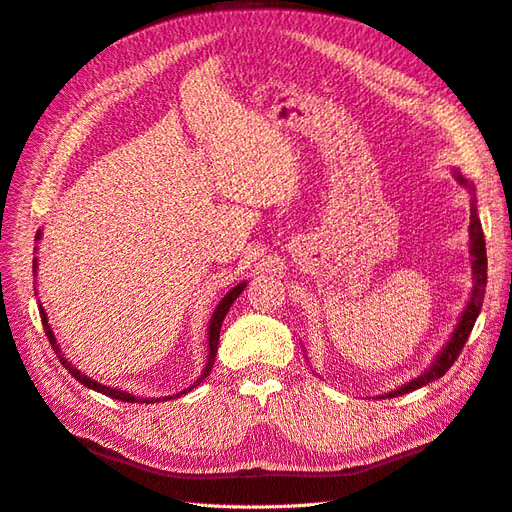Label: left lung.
<instances>
[{
  "label": "left lung",
  "instance_id": "left-lung-1",
  "mask_svg": "<svg viewBox=\"0 0 512 512\" xmlns=\"http://www.w3.org/2000/svg\"><path fill=\"white\" fill-rule=\"evenodd\" d=\"M455 179L466 185L470 192H474V185L463 179L459 173H455ZM470 254H472V275H474V288L470 294V301L468 307L463 309V314L457 322V327L448 339V344L442 348V352L433 359V363L429 365V369H425L421 376H416L414 380H410L408 384L399 386V389L386 393L382 397H399V395H406L410 391L421 389V386L442 378L451 365L457 361V356L461 354L463 346H466L468 337L472 333L474 322L480 314V307H483V299H485V286H487V252H485V235H483V226H480L478 220V213H476V200L472 198V209H470Z\"/></svg>",
  "mask_w": 512,
  "mask_h": 512
}]
</instances>
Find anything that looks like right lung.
<instances>
[{
	"instance_id": "right-lung-1",
	"label": "right lung",
	"mask_w": 512,
	"mask_h": 512,
	"mask_svg": "<svg viewBox=\"0 0 512 512\" xmlns=\"http://www.w3.org/2000/svg\"><path fill=\"white\" fill-rule=\"evenodd\" d=\"M40 237H42V232L38 230L36 241H38ZM36 269H38V260L34 258V273H36ZM243 288H245V282L237 284V286L232 288V290L226 294V297L220 301V305L215 307V312H213V316H211V320H209V356H207V365H205L203 371H200L198 380H196L192 386H188V389H183L181 393L168 395V397H164V399H162V397H151V399H149V397H136V395H132V393L119 391V389H111V386H106V384H100V382H96V380L87 378L85 374H81L79 369L72 367V363H70L68 359H64V354H61V350H59V346H57V339H55V335H53V331H51V324H49V320H46V312L42 309V305H40V318H42V324H44L46 337H49V342H51L53 350L59 354L61 365H64V367L70 371V374H72L76 380H79L83 386H87V389H94V391H98V393H102V395H106V397H113V399H119V401H130V404H156V401H166V399H173V397H181V395H185V393H190L192 389H196V386L209 376V371L213 369V363H215V354H218L222 322H224V318H226V312L230 309V305L235 303V299L243 292Z\"/></svg>"
}]
</instances>
